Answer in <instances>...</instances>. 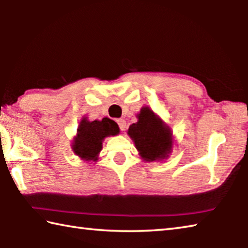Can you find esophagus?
<instances>
[{"mask_svg":"<svg viewBox=\"0 0 248 248\" xmlns=\"http://www.w3.org/2000/svg\"><path fill=\"white\" fill-rule=\"evenodd\" d=\"M117 124H119V128H120L121 131H124L125 128H127V123H125L124 119H118V120H117Z\"/></svg>","mask_w":248,"mask_h":248,"instance_id":"esophagus-1","label":"esophagus"}]
</instances>
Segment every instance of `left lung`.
Wrapping results in <instances>:
<instances>
[{
	"mask_svg": "<svg viewBox=\"0 0 248 248\" xmlns=\"http://www.w3.org/2000/svg\"><path fill=\"white\" fill-rule=\"evenodd\" d=\"M138 121L128 129L141 158L145 162H161L170 157L173 151V131L165 121L149 106L141 108Z\"/></svg>",
	"mask_w": 248,
	"mask_h": 248,
	"instance_id": "obj_1",
	"label": "left lung"
}]
</instances>
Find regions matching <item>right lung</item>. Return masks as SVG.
<instances>
[{
    "label": "right lung",
    "instance_id": "1",
    "mask_svg": "<svg viewBox=\"0 0 248 248\" xmlns=\"http://www.w3.org/2000/svg\"><path fill=\"white\" fill-rule=\"evenodd\" d=\"M120 129L114 120L105 117L102 120L90 121L83 117L79 121L71 148L75 155L85 162L98 161L103 141L107 137L119 134Z\"/></svg>",
    "mask_w": 248,
    "mask_h": 248
}]
</instances>
